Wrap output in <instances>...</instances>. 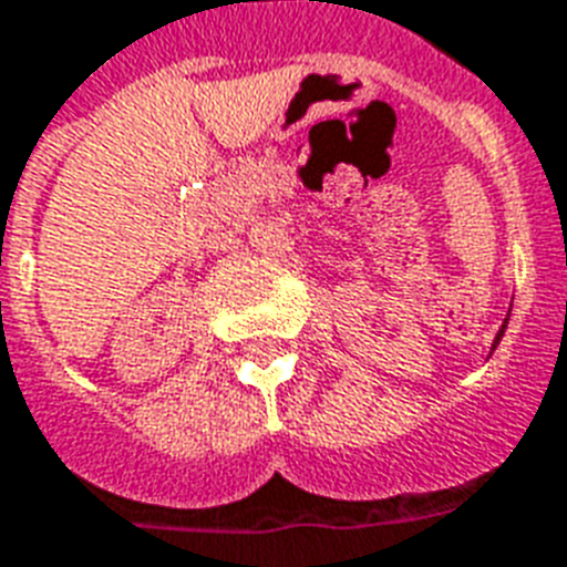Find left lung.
<instances>
[{
    "label": "left lung",
    "instance_id": "left-lung-1",
    "mask_svg": "<svg viewBox=\"0 0 567 567\" xmlns=\"http://www.w3.org/2000/svg\"><path fill=\"white\" fill-rule=\"evenodd\" d=\"M505 323H508V321H505ZM505 323H503V330L496 332V341H494V348H496V344H499V339H503V332H505Z\"/></svg>",
    "mask_w": 567,
    "mask_h": 567
}]
</instances>
